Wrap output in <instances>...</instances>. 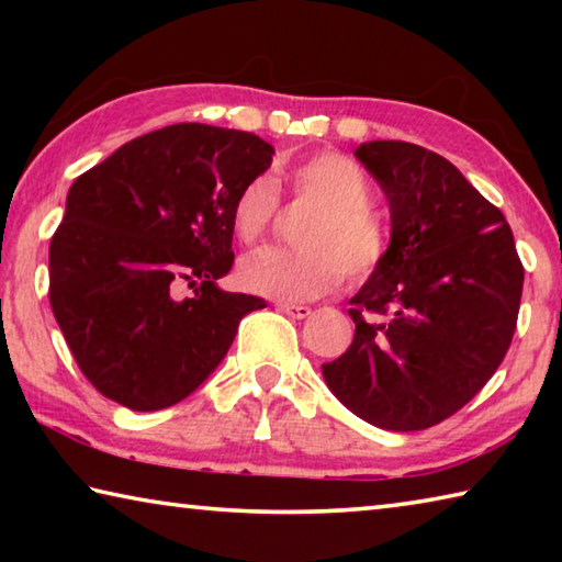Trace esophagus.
<instances>
[{
  "instance_id": "34e87169",
  "label": "esophagus",
  "mask_w": 562,
  "mask_h": 562,
  "mask_svg": "<svg viewBox=\"0 0 562 562\" xmlns=\"http://www.w3.org/2000/svg\"><path fill=\"white\" fill-rule=\"evenodd\" d=\"M278 310L284 312V315H290L292 319H304L312 315V307H307V304H294V302H280Z\"/></svg>"
}]
</instances>
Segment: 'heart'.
<instances>
[{"instance_id": "obj_1", "label": "heart", "mask_w": 562, "mask_h": 562, "mask_svg": "<svg viewBox=\"0 0 562 562\" xmlns=\"http://www.w3.org/2000/svg\"><path fill=\"white\" fill-rule=\"evenodd\" d=\"M294 201L312 211L294 231V247H265L240 262L247 290L274 300H315L345 278L361 284L382 270L392 250V233L372 205L374 186L355 158L337 150L300 160L288 173ZM280 211V188L260 173L237 190L231 227L243 245H255L270 233Z\"/></svg>"}]
</instances>
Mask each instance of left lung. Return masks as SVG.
<instances>
[{
  "instance_id": "obj_1",
  "label": "left lung",
  "mask_w": 562,
  "mask_h": 562,
  "mask_svg": "<svg viewBox=\"0 0 562 562\" xmlns=\"http://www.w3.org/2000/svg\"><path fill=\"white\" fill-rule=\"evenodd\" d=\"M355 156L386 193L392 250L351 297L349 349L322 372L351 414L422 431L496 374L516 331L522 262L506 217L443 156L406 140H369Z\"/></svg>"
}]
</instances>
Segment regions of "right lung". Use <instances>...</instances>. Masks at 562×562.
I'll list each match as a JSON object with an SVG mask.
<instances>
[{"label":"right lung","mask_w":562,"mask_h":562,"mask_svg":"<svg viewBox=\"0 0 562 562\" xmlns=\"http://www.w3.org/2000/svg\"><path fill=\"white\" fill-rule=\"evenodd\" d=\"M272 154L255 133L173 123L74 180L49 245V302L97 392L133 412L178 404L265 307L215 280L235 262L233 198Z\"/></svg>","instance_id":"1"}]
</instances>
